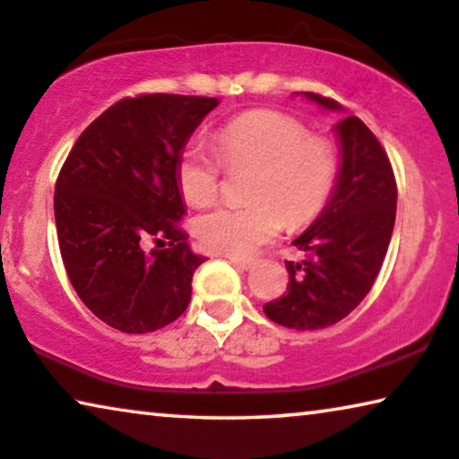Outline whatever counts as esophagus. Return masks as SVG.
I'll return each instance as SVG.
<instances>
[{
	"label": "esophagus",
	"instance_id": "esophagus-1",
	"mask_svg": "<svg viewBox=\"0 0 459 459\" xmlns=\"http://www.w3.org/2000/svg\"><path fill=\"white\" fill-rule=\"evenodd\" d=\"M229 262L238 270H249L255 264L254 257H237V255H229Z\"/></svg>",
	"mask_w": 459,
	"mask_h": 459
}]
</instances>
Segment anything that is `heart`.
Masks as SVG:
<instances>
[{"mask_svg": "<svg viewBox=\"0 0 459 459\" xmlns=\"http://www.w3.org/2000/svg\"><path fill=\"white\" fill-rule=\"evenodd\" d=\"M216 155L185 145L174 164L180 195L191 205H208L221 191V164L227 170L251 168L245 205H221L193 222L204 249L247 255L289 229L306 227L325 210L339 177V153L331 139L307 134L291 116L251 109L214 133Z\"/></svg>", "mask_w": 459, "mask_h": 459, "instance_id": "heart-1", "label": "heart"}]
</instances>
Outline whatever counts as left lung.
<instances>
[{"label":"left lung","instance_id":"8db88e82","mask_svg":"<svg viewBox=\"0 0 459 459\" xmlns=\"http://www.w3.org/2000/svg\"><path fill=\"white\" fill-rule=\"evenodd\" d=\"M326 109L334 100L306 93ZM341 143L337 185L312 227L293 241L303 262H285L287 293L268 301L264 314L295 331L337 325L374 285L395 227L397 183L389 156L358 116L334 126Z\"/></svg>","mask_w":459,"mask_h":459}]
</instances>
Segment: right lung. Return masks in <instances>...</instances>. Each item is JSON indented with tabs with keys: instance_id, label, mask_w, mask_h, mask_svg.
I'll list each match as a JSON object with an SVG mask.
<instances>
[{
	"instance_id": "1",
	"label": "right lung",
	"mask_w": 459,
	"mask_h": 459,
	"mask_svg": "<svg viewBox=\"0 0 459 459\" xmlns=\"http://www.w3.org/2000/svg\"><path fill=\"white\" fill-rule=\"evenodd\" d=\"M216 98L147 93L125 98L76 139L56 180L54 212L64 268L82 303L116 331L153 333L191 301L205 262L180 227L174 164ZM150 242L157 247L147 252Z\"/></svg>"
}]
</instances>
